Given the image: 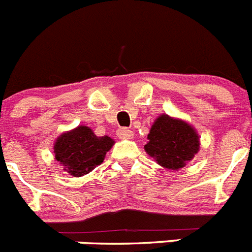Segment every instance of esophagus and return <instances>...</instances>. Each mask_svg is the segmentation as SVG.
Wrapping results in <instances>:
<instances>
[{"label": "esophagus", "instance_id": "obj_1", "mask_svg": "<svg viewBox=\"0 0 252 252\" xmlns=\"http://www.w3.org/2000/svg\"><path fill=\"white\" fill-rule=\"evenodd\" d=\"M117 136H119L120 139L128 140L133 136V132L131 130H128V128L124 127V128H120V130L117 131Z\"/></svg>", "mask_w": 252, "mask_h": 252}]
</instances>
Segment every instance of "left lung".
<instances>
[{
	"instance_id": "left-lung-1",
	"label": "left lung",
	"mask_w": 252,
	"mask_h": 252,
	"mask_svg": "<svg viewBox=\"0 0 252 252\" xmlns=\"http://www.w3.org/2000/svg\"><path fill=\"white\" fill-rule=\"evenodd\" d=\"M146 154L162 168L179 170L199 151V135L192 125L162 113L154 121L148 135Z\"/></svg>"
}]
</instances>
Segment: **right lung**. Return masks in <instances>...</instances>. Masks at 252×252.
<instances>
[{"label": "right lung", "mask_w": 252, "mask_h": 252, "mask_svg": "<svg viewBox=\"0 0 252 252\" xmlns=\"http://www.w3.org/2000/svg\"><path fill=\"white\" fill-rule=\"evenodd\" d=\"M113 145L115 141L110 136H97L92 128L81 125L57 137L55 160L73 177H83L103 162Z\"/></svg>", "instance_id": "right-lung-1"}]
</instances>
